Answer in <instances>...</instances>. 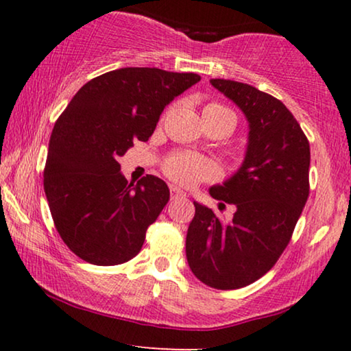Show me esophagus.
Here are the masks:
<instances>
[{"label":"esophagus","instance_id":"esophagus-1","mask_svg":"<svg viewBox=\"0 0 351 351\" xmlns=\"http://www.w3.org/2000/svg\"><path fill=\"white\" fill-rule=\"evenodd\" d=\"M171 198H185V191L180 190L179 186L171 185Z\"/></svg>","mask_w":351,"mask_h":351}]
</instances>
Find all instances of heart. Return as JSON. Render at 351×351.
Returning a JSON list of instances; mask_svg holds the SVG:
<instances>
[{
	"mask_svg": "<svg viewBox=\"0 0 351 351\" xmlns=\"http://www.w3.org/2000/svg\"><path fill=\"white\" fill-rule=\"evenodd\" d=\"M204 112H220V113H227L232 114L234 118V114L232 110H228L227 107L220 104H210L204 108ZM165 172L167 177H171L172 180L177 182L180 185H195L198 184L199 180L209 179L214 174V166L213 162L204 160V158L196 156L193 153H177V155H172L169 160L166 161L165 165Z\"/></svg>",
	"mask_w": 351,
	"mask_h": 351,
	"instance_id": "b5f03b06",
	"label": "heart"
}]
</instances>
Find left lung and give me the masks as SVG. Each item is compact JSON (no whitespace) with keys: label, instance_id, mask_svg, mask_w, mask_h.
<instances>
[{"label":"left lung","instance_id":"8db88e82","mask_svg":"<svg viewBox=\"0 0 351 351\" xmlns=\"http://www.w3.org/2000/svg\"><path fill=\"white\" fill-rule=\"evenodd\" d=\"M210 84L246 117L247 147L239 169L209 189L214 199L234 204L233 219L193 201L185 251L201 282L227 291L257 281L289 244L310 193V143L281 100L238 81Z\"/></svg>","mask_w":351,"mask_h":351}]
</instances>
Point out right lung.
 Masks as SVG:
<instances>
[{
    "instance_id": "obj_1",
    "label": "right lung",
    "mask_w": 351,
    "mask_h": 351,
    "mask_svg": "<svg viewBox=\"0 0 351 351\" xmlns=\"http://www.w3.org/2000/svg\"><path fill=\"white\" fill-rule=\"evenodd\" d=\"M199 80L128 66L88 81L66 105L51 134L45 193L57 232L80 258L119 265L141 251L169 189L155 176L129 184L118 158L148 141L166 105Z\"/></svg>"
}]
</instances>
